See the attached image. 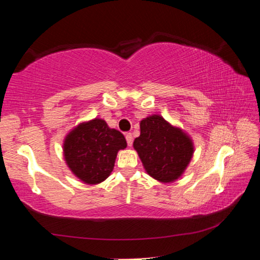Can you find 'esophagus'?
<instances>
[{"label":"esophagus","instance_id":"34e87169","mask_svg":"<svg viewBox=\"0 0 260 260\" xmlns=\"http://www.w3.org/2000/svg\"><path fill=\"white\" fill-rule=\"evenodd\" d=\"M125 136H126L127 144H128L129 147H132V144H133V135H132V133H126Z\"/></svg>","mask_w":260,"mask_h":260}]
</instances>
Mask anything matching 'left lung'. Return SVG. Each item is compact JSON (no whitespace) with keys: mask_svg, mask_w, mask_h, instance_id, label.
Here are the masks:
<instances>
[{"mask_svg":"<svg viewBox=\"0 0 260 260\" xmlns=\"http://www.w3.org/2000/svg\"><path fill=\"white\" fill-rule=\"evenodd\" d=\"M140 129L133 147L147 173L162 183L181 177L193 155L191 139L158 114L141 120Z\"/></svg>","mask_w":260,"mask_h":260,"instance_id":"obj_1","label":"left lung"}]
</instances>
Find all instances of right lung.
Returning <instances> with one entry per match:
<instances>
[{"mask_svg": "<svg viewBox=\"0 0 260 260\" xmlns=\"http://www.w3.org/2000/svg\"><path fill=\"white\" fill-rule=\"evenodd\" d=\"M127 147L119 131L100 118L81 122L64 140L65 161L83 183L98 184L111 174L117 153Z\"/></svg>", "mask_w": 260, "mask_h": 260, "instance_id": "obj_1", "label": "right lung"}]
</instances>
